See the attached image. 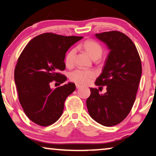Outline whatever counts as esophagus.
Segmentation results:
<instances>
[{
    "mask_svg": "<svg viewBox=\"0 0 156 156\" xmlns=\"http://www.w3.org/2000/svg\"><path fill=\"white\" fill-rule=\"evenodd\" d=\"M81 85L77 84V83H76V88H81Z\"/></svg>",
    "mask_w": 156,
    "mask_h": 156,
    "instance_id": "esophagus-1",
    "label": "esophagus"
}]
</instances>
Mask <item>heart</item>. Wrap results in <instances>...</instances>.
Wrapping results in <instances>:
<instances>
[{
    "mask_svg": "<svg viewBox=\"0 0 156 156\" xmlns=\"http://www.w3.org/2000/svg\"><path fill=\"white\" fill-rule=\"evenodd\" d=\"M81 47L84 51L93 60H97L101 57L102 54V48L99 43L93 40H86L81 44ZM76 54V49H72L66 54L65 63L66 66L70 67L74 64V60ZM96 75L94 70L76 69L71 72L69 75L70 80L73 82L80 84H86Z\"/></svg>",
    "mask_w": 156,
    "mask_h": 156,
    "instance_id": "obj_1",
    "label": "heart"
}]
</instances>
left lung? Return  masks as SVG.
I'll list each match as a JSON object with an SVG mask.
<instances>
[{
  "label": "left lung",
  "instance_id": "8db88e82",
  "mask_svg": "<svg viewBox=\"0 0 156 156\" xmlns=\"http://www.w3.org/2000/svg\"><path fill=\"white\" fill-rule=\"evenodd\" d=\"M95 36L109 49L101 75L95 82L100 88L106 86L107 92L100 95L98 89L90 88L86 106L98 123L114 126L131 111L142 76V63L135 44L124 33L112 30Z\"/></svg>",
  "mask_w": 156,
  "mask_h": 156
}]
</instances>
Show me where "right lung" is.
Listing matches in <instances>:
<instances>
[{
    "instance_id": "obj_1",
    "label": "right lung",
    "mask_w": 156,
    "mask_h": 156,
    "mask_svg": "<svg viewBox=\"0 0 156 156\" xmlns=\"http://www.w3.org/2000/svg\"><path fill=\"white\" fill-rule=\"evenodd\" d=\"M82 38L43 33L31 40L19 57L14 69L19 100L28 118L37 125L48 126L58 121L67 97L75 90L74 83L54 90L50 83L60 85L67 80L59 73L66 69V53Z\"/></svg>"
}]
</instances>
